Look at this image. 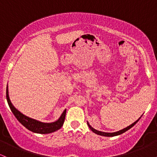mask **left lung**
<instances>
[{
    "label": "left lung",
    "instance_id": "left-lung-1",
    "mask_svg": "<svg viewBox=\"0 0 157 157\" xmlns=\"http://www.w3.org/2000/svg\"><path fill=\"white\" fill-rule=\"evenodd\" d=\"M140 119H138V120H136V122H134V123H132V124H131V125H130L129 126H128V127L122 129V130H120V131H117V132H114V133H105V132H102V131H99L95 130V129L91 127V126L90 125L89 123H88V125H89V128L91 129V130L94 133H95V134H99V135H101V136H117V135H120V134H123L124 132H125V131H127L128 130H129V129H130L131 128H132L133 126H134V125H135V124H136V122H137L139 121V120H140Z\"/></svg>",
    "mask_w": 157,
    "mask_h": 157
}]
</instances>
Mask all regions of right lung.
<instances>
[{"mask_svg": "<svg viewBox=\"0 0 157 157\" xmlns=\"http://www.w3.org/2000/svg\"><path fill=\"white\" fill-rule=\"evenodd\" d=\"M6 100L11 111H12V113L15 115V117L17 118V120L24 127H26L28 130L31 131L32 132L37 133V134H49V133H52L54 131L59 130L63 125L65 117H66V110H65L63 112L59 120H57L55 122H52V123H45V122L37 121V120L25 116L23 113H21L12 105V102L10 101V97H9L8 85H7L6 87Z\"/></svg>", "mask_w": 157, "mask_h": 157, "instance_id": "1", "label": "right lung"}]
</instances>
